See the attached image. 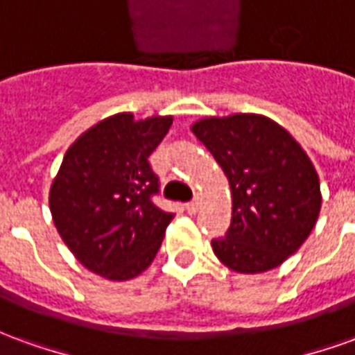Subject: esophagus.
<instances>
[{
	"mask_svg": "<svg viewBox=\"0 0 355 355\" xmlns=\"http://www.w3.org/2000/svg\"><path fill=\"white\" fill-rule=\"evenodd\" d=\"M198 209H200V200L186 203V211H188L190 215H196V213H198Z\"/></svg>",
	"mask_w": 355,
	"mask_h": 355,
	"instance_id": "34e87169",
	"label": "esophagus"
}]
</instances>
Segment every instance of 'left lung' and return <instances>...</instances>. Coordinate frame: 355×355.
Returning a JSON list of instances; mask_svg holds the SVG:
<instances>
[{"instance_id": "1", "label": "left lung", "mask_w": 355, "mask_h": 355, "mask_svg": "<svg viewBox=\"0 0 355 355\" xmlns=\"http://www.w3.org/2000/svg\"><path fill=\"white\" fill-rule=\"evenodd\" d=\"M192 132L230 182L232 223L213 239L216 259L239 274L274 270L297 253L321 209L320 177L297 140L261 114L203 117Z\"/></svg>"}]
</instances>
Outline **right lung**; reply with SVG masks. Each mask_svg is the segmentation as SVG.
Returning <instances> with one entry per match:
<instances>
[{
  "label": "right lung",
  "mask_w": 355,
  "mask_h": 355,
  "mask_svg": "<svg viewBox=\"0 0 355 355\" xmlns=\"http://www.w3.org/2000/svg\"><path fill=\"white\" fill-rule=\"evenodd\" d=\"M173 116L116 114L76 139L49 190L53 223L93 274L127 282L146 270L173 213L155 207L157 177L148 163Z\"/></svg>",
  "instance_id": "add662e5"
}]
</instances>
